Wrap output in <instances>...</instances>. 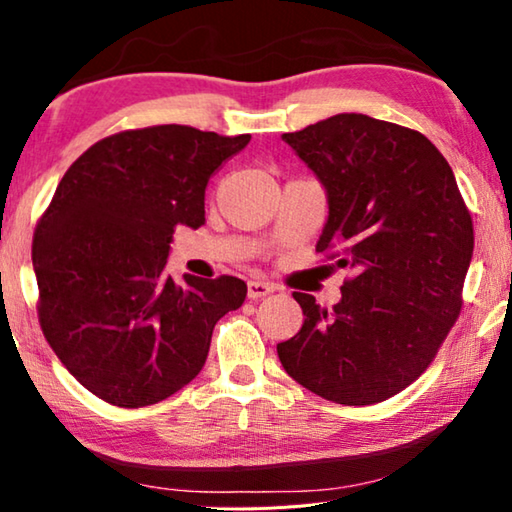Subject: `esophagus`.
<instances>
[{"instance_id":"obj_1","label":"esophagus","mask_w":512,"mask_h":512,"mask_svg":"<svg viewBox=\"0 0 512 512\" xmlns=\"http://www.w3.org/2000/svg\"><path fill=\"white\" fill-rule=\"evenodd\" d=\"M275 291V284L271 282H262V280H250L248 282V298L250 300H257V298H264L268 293Z\"/></svg>"}]
</instances>
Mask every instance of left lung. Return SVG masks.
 <instances>
[{"instance_id": "8db88e82", "label": "left lung", "mask_w": 512, "mask_h": 512, "mask_svg": "<svg viewBox=\"0 0 512 512\" xmlns=\"http://www.w3.org/2000/svg\"><path fill=\"white\" fill-rule=\"evenodd\" d=\"M282 140L327 192L316 253L354 275L332 309L293 293L305 323L277 357L329 402H384L429 368L461 314L470 210L443 153L411 128L341 112Z\"/></svg>"}]
</instances>
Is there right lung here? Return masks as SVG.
Listing matches in <instances>:
<instances>
[{
    "mask_svg": "<svg viewBox=\"0 0 512 512\" xmlns=\"http://www.w3.org/2000/svg\"><path fill=\"white\" fill-rule=\"evenodd\" d=\"M250 135L137 128L92 144L33 232L38 320L51 350L103 402L167 400L205 366L216 320L246 282L164 273L178 225L205 223V187Z\"/></svg>",
    "mask_w": 512,
    "mask_h": 512,
    "instance_id": "add662e5",
    "label": "right lung"
}]
</instances>
